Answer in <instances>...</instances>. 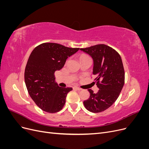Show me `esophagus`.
<instances>
[{
    "mask_svg": "<svg viewBox=\"0 0 149 149\" xmlns=\"http://www.w3.org/2000/svg\"><path fill=\"white\" fill-rule=\"evenodd\" d=\"M73 89H75V90H77V91H81V88H78V87H76V86L73 87Z\"/></svg>",
    "mask_w": 149,
    "mask_h": 149,
    "instance_id": "obj_1",
    "label": "esophagus"
}]
</instances>
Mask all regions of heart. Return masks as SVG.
<instances>
[{
    "label": "heart",
    "instance_id": "obj_1",
    "mask_svg": "<svg viewBox=\"0 0 149 149\" xmlns=\"http://www.w3.org/2000/svg\"><path fill=\"white\" fill-rule=\"evenodd\" d=\"M86 56H88L85 55H82L81 56H80V59H81V58H84V57H86Z\"/></svg>",
    "mask_w": 149,
    "mask_h": 149
}]
</instances>
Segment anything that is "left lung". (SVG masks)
Returning a JSON list of instances; mask_svg holds the SVG:
<instances>
[{"instance_id":"left-lung-1","label":"left lung","mask_w":149,"mask_h":149,"mask_svg":"<svg viewBox=\"0 0 149 149\" xmlns=\"http://www.w3.org/2000/svg\"><path fill=\"white\" fill-rule=\"evenodd\" d=\"M93 60V74L100 89L95 94L88 89L90 96L83 102L86 109L97 113L106 110L118 98L124 84L125 73L119 54L104 44L81 48Z\"/></svg>"}]
</instances>
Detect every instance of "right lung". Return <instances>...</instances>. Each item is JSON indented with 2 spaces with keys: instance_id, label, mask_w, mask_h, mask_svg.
Returning a JSON list of instances; mask_svg holds the SVG:
<instances>
[{
  "instance_id": "1",
  "label": "right lung",
  "mask_w": 149,
  "mask_h": 149,
  "mask_svg": "<svg viewBox=\"0 0 149 149\" xmlns=\"http://www.w3.org/2000/svg\"><path fill=\"white\" fill-rule=\"evenodd\" d=\"M79 49L44 43L31 53L25 70V82L31 98L42 110L55 113L63 109L67 94L73 89L58 86L54 74Z\"/></svg>"
}]
</instances>
